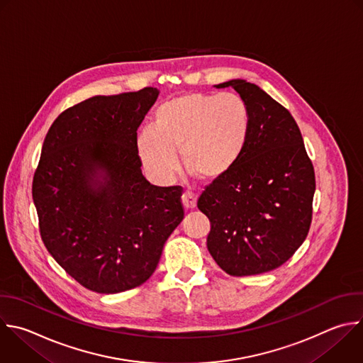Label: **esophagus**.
I'll return each mask as SVG.
<instances>
[{
  "mask_svg": "<svg viewBox=\"0 0 363 363\" xmlns=\"http://www.w3.org/2000/svg\"><path fill=\"white\" fill-rule=\"evenodd\" d=\"M196 195L194 194V192H191V191H186V192H184V195H182V205H184V208L186 209V211H192V209H195V206H196Z\"/></svg>",
  "mask_w": 363,
  "mask_h": 363,
  "instance_id": "34e87169",
  "label": "esophagus"
}]
</instances>
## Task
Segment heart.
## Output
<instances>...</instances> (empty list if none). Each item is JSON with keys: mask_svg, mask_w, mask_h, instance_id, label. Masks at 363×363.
I'll list each match as a JSON object with an SVG mask.
<instances>
[{"mask_svg": "<svg viewBox=\"0 0 363 363\" xmlns=\"http://www.w3.org/2000/svg\"><path fill=\"white\" fill-rule=\"evenodd\" d=\"M248 124L247 105L236 94H188L155 111L152 130L138 134L137 150L144 167L158 179L174 178L179 169L175 152H181L185 169L211 182L236 164Z\"/></svg>", "mask_w": 363, "mask_h": 363, "instance_id": "obj_1", "label": "heart"}]
</instances>
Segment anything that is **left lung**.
I'll return each mask as SVG.
<instances>
[{"instance_id":"8db88e82","label":"left lung","mask_w":363,"mask_h":363,"mask_svg":"<svg viewBox=\"0 0 363 363\" xmlns=\"http://www.w3.org/2000/svg\"><path fill=\"white\" fill-rule=\"evenodd\" d=\"M248 109L236 164L205 188L198 208L209 222L206 247L232 277L277 269L302 245L312 222L315 171L291 112L258 85L230 79Z\"/></svg>"}]
</instances>
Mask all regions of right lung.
Segmentation results:
<instances>
[{
    "mask_svg": "<svg viewBox=\"0 0 363 363\" xmlns=\"http://www.w3.org/2000/svg\"><path fill=\"white\" fill-rule=\"evenodd\" d=\"M158 94L88 98L61 112L44 140L33 181L43 242L92 292L148 281L184 218L182 188L155 186L141 171L137 130Z\"/></svg>",
    "mask_w": 363,
    "mask_h": 363,
    "instance_id": "obj_1",
    "label": "right lung"
}]
</instances>
